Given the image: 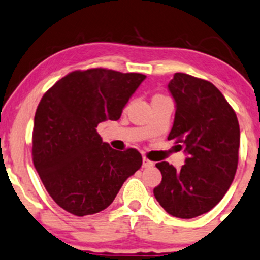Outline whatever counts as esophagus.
<instances>
[{"label": "esophagus", "mask_w": 260, "mask_h": 260, "mask_svg": "<svg viewBox=\"0 0 260 260\" xmlns=\"http://www.w3.org/2000/svg\"><path fill=\"white\" fill-rule=\"evenodd\" d=\"M153 165H154V163H153L152 160H149L148 158L143 157V167H144V168H151V167H153Z\"/></svg>", "instance_id": "1"}]
</instances>
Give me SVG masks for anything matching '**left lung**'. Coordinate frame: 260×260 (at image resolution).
<instances>
[{
  "label": "left lung",
  "instance_id": "8db88e82",
  "mask_svg": "<svg viewBox=\"0 0 260 260\" xmlns=\"http://www.w3.org/2000/svg\"><path fill=\"white\" fill-rule=\"evenodd\" d=\"M176 116L168 139L188 157L176 169L157 163L162 182L153 189L168 214L190 219L214 208L231 187L238 167L239 123L219 89L210 82L176 73L168 83Z\"/></svg>",
  "mask_w": 260,
  "mask_h": 260
}]
</instances>
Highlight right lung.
Listing matches in <instances>:
<instances>
[{
    "mask_svg": "<svg viewBox=\"0 0 260 260\" xmlns=\"http://www.w3.org/2000/svg\"><path fill=\"white\" fill-rule=\"evenodd\" d=\"M144 80L141 73L92 68L68 73L43 94L35 114L32 159L48 194L71 214L106 209L141 168L137 149L111 148L97 125L119 119Z\"/></svg>",
    "mask_w": 260,
    "mask_h": 260,
    "instance_id": "add662e5",
    "label": "right lung"
}]
</instances>
